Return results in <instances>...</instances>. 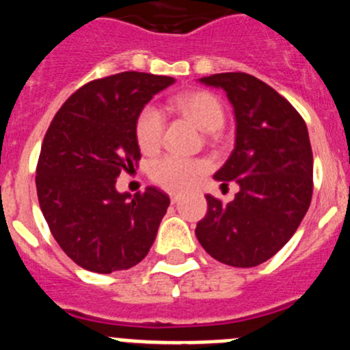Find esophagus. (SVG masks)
<instances>
[{"instance_id": "34e87169", "label": "esophagus", "mask_w": 350, "mask_h": 350, "mask_svg": "<svg viewBox=\"0 0 350 350\" xmlns=\"http://www.w3.org/2000/svg\"><path fill=\"white\" fill-rule=\"evenodd\" d=\"M179 199H181V196H179V193H176V192H172V193H171V200H172V204H176V202H178Z\"/></svg>"}]
</instances>
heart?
Wrapping results in <instances>:
<instances>
[{"instance_id":"b5f03b06","label":"heart","mask_w":350,"mask_h":350,"mask_svg":"<svg viewBox=\"0 0 350 350\" xmlns=\"http://www.w3.org/2000/svg\"><path fill=\"white\" fill-rule=\"evenodd\" d=\"M174 107L179 114L192 121L202 132H217L226 120V109L217 95L211 91H192L174 100ZM163 116L154 105H146L139 112L135 121V141L141 151L153 153L162 144ZM208 165L204 160L181 158L174 154H163L154 158L148 165V174L153 183L167 190H183L193 185L200 174H204Z\"/></svg>"}]
</instances>
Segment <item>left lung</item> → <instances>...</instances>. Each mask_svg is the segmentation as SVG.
Returning <instances> with one entry per match:
<instances>
[{
  "label": "left lung",
  "instance_id": "1",
  "mask_svg": "<svg viewBox=\"0 0 350 350\" xmlns=\"http://www.w3.org/2000/svg\"><path fill=\"white\" fill-rule=\"evenodd\" d=\"M221 88L232 103L236 144L215 179L239 192L229 204L206 196L208 213L196 236L213 259L252 267L271 259L308 211L314 190V157L299 112L254 75L227 72L202 77Z\"/></svg>",
  "mask_w": 350,
  "mask_h": 350
}]
</instances>
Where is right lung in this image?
Masks as SVG:
<instances>
[{"label": "right lung", "mask_w": 350, "mask_h": 350, "mask_svg": "<svg viewBox=\"0 0 350 350\" xmlns=\"http://www.w3.org/2000/svg\"><path fill=\"white\" fill-rule=\"evenodd\" d=\"M174 84L167 75L121 72L84 84L56 112L36 165L38 202L54 239L88 271L129 269L144 259L171 204L148 187L120 193L116 178L141 160L139 112Z\"/></svg>", "instance_id": "right-lung-1"}]
</instances>
